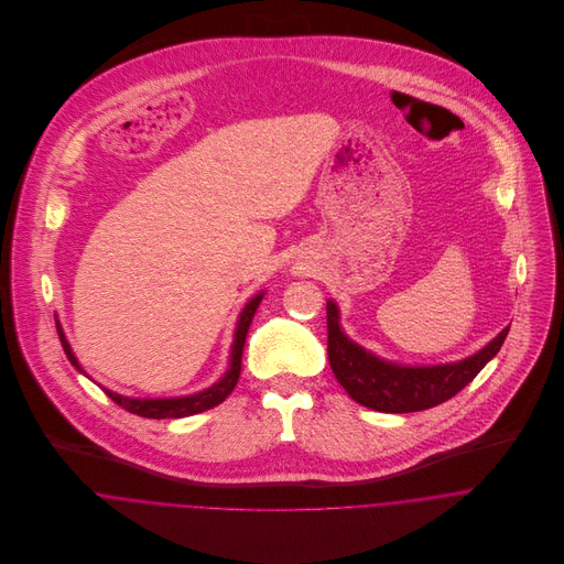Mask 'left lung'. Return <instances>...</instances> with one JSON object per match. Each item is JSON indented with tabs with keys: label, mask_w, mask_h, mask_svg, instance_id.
I'll return each mask as SVG.
<instances>
[{
	"label": "left lung",
	"mask_w": 564,
	"mask_h": 564,
	"mask_svg": "<svg viewBox=\"0 0 564 564\" xmlns=\"http://www.w3.org/2000/svg\"><path fill=\"white\" fill-rule=\"evenodd\" d=\"M325 311L327 358L336 380L354 402L378 412H416L452 400L501 349L510 329V325L503 327L484 349L465 360L432 367H403L387 362L349 340L340 329L338 308L332 300Z\"/></svg>",
	"instance_id": "left-lung-1"
}]
</instances>
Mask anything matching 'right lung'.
Masks as SVG:
<instances>
[{"instance_id":"obj_1","label":"right lung","mask_w":564,"mask_h":564,"mask_svg":"<svg viewBox=\"0 0 564 564\" xmlns=\"http://www.w3.org/2000/svg\"><path fill=\"white\" fill-rule=\"evenodd\" d=\"M262 295L264 293H258L256 297H251L247 302V306L242 308L241 317L237 323V332H235V343H232V351H230V369L226 371V376L213 384L210 389L202 391V393H195V395H186V398H171V400H134V398H123L119 393H112L108 389H101L110 400L115 403H119L121 408H126L128 412L132 414H139V416H148V419H180V416H191V414H197V412H204L208 408H215L219 403L224 402L237 387L239 382V376H241V356L242 347H245V338H247V329H249V323L253 319V313L258 308V304L262 302ZM56 329H58V336H61V343H63V349L67 354V358L72 360V365L82 371L80 365H78V358L74 356L72 351V345L67 343L65 338V332L61 327V323L56 322ZM84 373V371H82Z\"/></svg>"}]
</instances>
